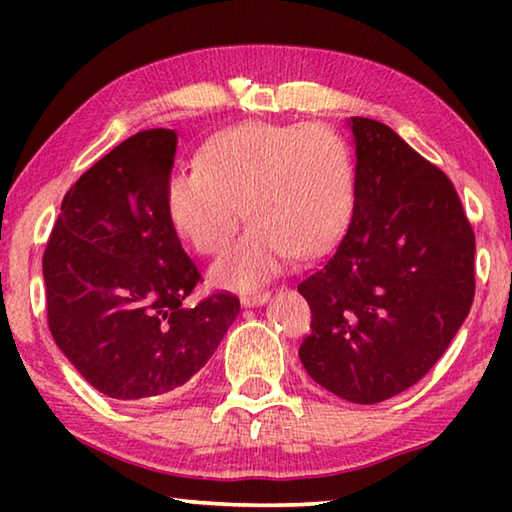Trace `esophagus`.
<instances>
[{"mask_svg":"<svg viewBox=\"0 0 512 512\" xmlns=\"http://www.w3.org/2000/svg\"><path fill=\"white\" fill-rule=\"evenodd\" d=\"M268 300H271V291H253V293H244V296H241V305H244V307H259Z\"/></svg>","mask_w":512,"mask_h":512,"instance_id":"esophagus-1","label":"esophagus"}]
</instances>
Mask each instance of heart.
<instances>
[{
    "label": "heart",
    "instance_id": "b5f03b06",
    "mask_svg": "<svg viewBox=\"0 0 512 512\" xmlns=\"http://www.w3.org/2000/svg\"><path fill=\"white\" fill-rule=\"evenodd\" d=\"M354 173L343 137L325 124H241L216 135L198 169L180 171L167 187V212L196 253L221 255L244 221L248 235L212 266L214 284L248 289L287 266L314 257L348 228Z\"/></svg>",
    "mask_w": 512,
    "mask_h": 512
}]
</instances>
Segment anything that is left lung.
<instances>
[{
  "instance_id": "obj_1",
  "label": "left lung",
  "mask_w": 512,
  "mask_h": 512,
  "mask_svg": "<svg viewBox=\"0 0 512 512\" xmlns=\"http://www.w3.org/2000/svg\"><path fill=\"white\" fill-rule=\"evenodd\" d=\"M352 221L332 257L298 284L311 309L309 377L377 404L427 375L474 300V230L456 189L386 124L350 121Z\"/></svg>"
}]
</instances>
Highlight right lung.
Listing matches in <instances>:
<instances>
[{"label":"right lung","instance_id":"add662e5","mask_svg":"<svg viewBox=\"0 0 512 512\" xmlns=\"http://www.w3.org/2000/svg\"><path fill=\"white\" fill-rule=\"evenodd\" d=\"M176 146L151 128L103 155L69 187L42 255L51 336L112 400L187 384L239 314L228 291L185 305L201 273L167 212Z\"/></svg>","mask_w":512,"mask_h":512}]
</instances>
